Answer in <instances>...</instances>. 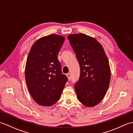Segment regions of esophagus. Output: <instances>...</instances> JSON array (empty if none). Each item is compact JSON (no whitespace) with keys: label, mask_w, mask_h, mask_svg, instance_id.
<instances>
[{"label":"esophagus","mask_w":133,"mask_h":133,"mask_svg":"<svg viewBox=\"0 0 133 133\" xmlns=\"http://www.w3.org/2000/svg\"><path fill=\"white\" fill-rule=\"evenodd\" d=\"M66 76H67V78H68L69 81H70V79H71V75H70V74H67Z\"/></svg>","instance_id":"obj_1"}]
</instances>
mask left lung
Returning a JSON list of instances; mask_svg holds the SVG:
<instances>
[{
	"mask_svg": "<svg viewBox=\"0 0 133 133\" xmlns=\"http://www.w3.org/2000/svg\"><path fill=\"white\" fill-rule=\"evenodd\" d=\"M70 43L79 64L80 77L74 84L79 101L87 107L97 105L109 88L111 71L103 47L84 34H71Z\"/></svg>",
	"mask_w": 133,
	"mask_h": 133,
	"instance_id": "1",
	"label": "left lung"
}]
</instances>
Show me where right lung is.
I'll return each mask as SVG.
<instances>
[{
	"mask_svg": "<svg viewBox=\"0 0 133 133\" xmlns=\"http://www.w3.org/2000/svg\"><path fill=\"white\" fill-rule=\"evenodd\" d=\"M63 36L51 34L32 45L27 59L25 77L31 95L39 105L51 106L61 98L68 81L62 72L58 53Z\"/></svg>",
	"mask_w": 133,
	"mask_h": 133,
	"instance_id": "right-lung-1",
	"label": "right lung"
}]
</instances>
